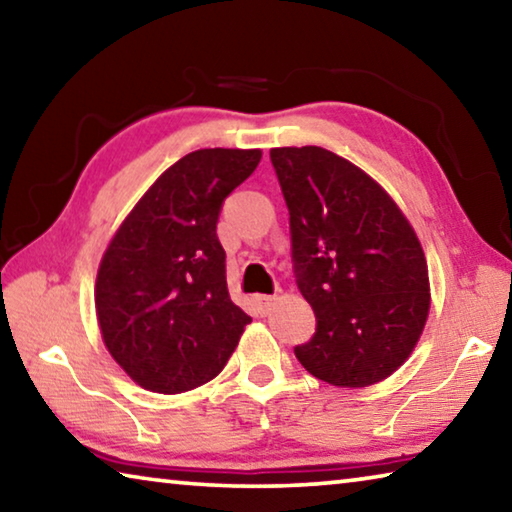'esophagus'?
Segmentation results:
<instances>
[{
    "label": "esophagus",
    "instance_id": "obj_1",
    "mask_svg": "<svg viewBox=\"0 0 512 512\" xmlns=\"http://www.w3.org/2000/svg\"><path fill=\"white\" fill-rule=\"evenodd\" d=\"M255 305L259 311H262V314H268L271 307L275 305V296H255Z\"/></svg>",
    "mask_w": 512,
    "mask_h": 512
}]
</instances>
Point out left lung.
Returning a JSON list of instances; mask_svg holds the SVG:
<instances>
[{"label": "left lung", "mask_w": 512, "mask_h": 512, "mask_svg": "<svg viewBox=\"0 0 512 512\" xmlns=\"http://www.w3.org/2000/svg\"><path fill=\"white\" fill-rule=\"evenodd\" d=\"M289 207L298 287L316 334L296 357L316 379L366 388L411 357L427 325V257L391 194L320 146L271 149Z\"/></svg>", "instance_id": "left-lung-1"}]
</instances>
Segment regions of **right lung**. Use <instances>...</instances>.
Wrapping results in <instances>:
<instances>
[{
  "label": "right lung",
  "mask_w": 512,
  "mask_h": 512,
  "mask_svg": "<svg viewBox=\"0 0 512 512\" xmlns=\"http://www.w3.org/2000/svg\"><path fill=\"white\" fill-rule=\"evenodd\" d=\"M259 160V149L187 153L108 241L94 282L101 339L146 391L173 395L207 384L250 323L228 293L216 221L223 198Z\"/></svg>",
  "instance_id": "1"
}]
</instances>
